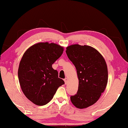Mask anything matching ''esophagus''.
Masks as SVG:
<instances>
[{"instance_id":"esophagus-1","label":"esophagus","mask_w":128,"mask_h":128,"mask_svg":"<svg viewBox=\"0 0 128 128\" xmlns=\"http://www.w3.org/2000/svg\"><path fill=\"white\" fill-rule=\"evenodd\" d=\"M64 82H65V84H67V82H68V78H65L64 79Z\"/></svg>"}]
</instances>
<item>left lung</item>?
<instances>
[{
    "label": "left lung",
    "mask_w": 128,
    "mask_h": 128,
    "mask_svg": "<svg viewBox=\"0 0 128 128\" xmlns=\"http://www.w3.org/2000/svg\"><path fill=\"white\" fill-rule=\"evenodd\" d=\"M66 49L76 69L79 83L78 92L70 96V100L76 108H86L98 101L106 88V63L100 52L90 46L74 44Z\"/></svg>",
    "instance_id": "left-lung-1"
}]
</instances>
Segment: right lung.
<instances>
[{
    "label": "right lung",
    "mask_w": 128,
    "mask_h": 128,
    "mask_svg": "<svg viewBox=\"0 0 128 128\" xmlns=\"http://www.w3.org/2000/svg\"><path fill=\"white\" fill-rule=\"evenodd\" d=\"M63 51L62 46L46 42L34 44L24 54L18 69V78L24 95L34 104H46L58 87L64 84L52 66Z\"/></svg>",
    "instance_id": "obj_1"
}]
</instances>
